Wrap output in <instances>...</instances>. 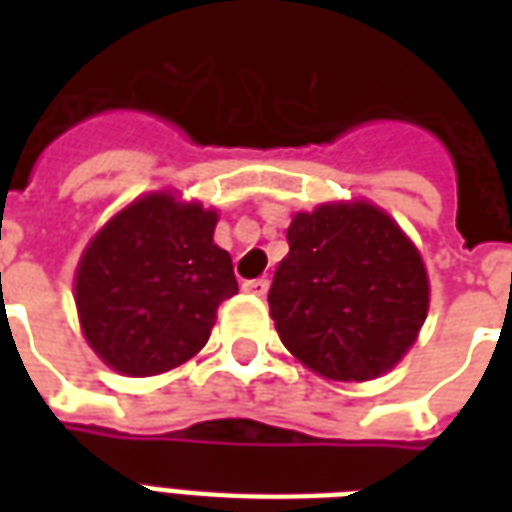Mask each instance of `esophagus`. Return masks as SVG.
Instances as JSON below:
<instances>
[{
  "label": "esophagus",
  "mask_w": 512,
  "mask_h": 512,
  "mask_svg": "<svg viewBox=\"0 0 512 512\" xmlns=\"http://www.w3.org/2000/svg\"><path fill=\"white\" fill-rule=\"evenodd\" d=\"M241 288H244L246 293H252V296H266V293H268V279H246Z\"/></svg>",
  "instance_id": "1"
}]
</instances>
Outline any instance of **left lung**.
<instances>
[{
    "instance_id": "1",
    "label": "left lung",
    "mask_w": 512,
    "mask_h": 512,
    "mask_svg": "<svg viewBox=\"0 0 512 512\" xmlns=\"http://www.w3.org/2000/svg\"><path fill=\"white\" fill-rule=\"evenodd\" d=\"M268 307L279 340L334 381H370L406 356L428 318V271L397 222L365 200L296 213Z\"/></svg>"
}]
</instances>
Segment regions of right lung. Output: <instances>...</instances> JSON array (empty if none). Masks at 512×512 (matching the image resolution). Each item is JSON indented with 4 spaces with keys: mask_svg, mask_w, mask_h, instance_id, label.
Segmentation results:
<instances>
[{
    "mask_svg": "<svg viewBox=\"0 0 512 512\" xmlns=\"http://www.w3.org/2000/svg\"><path fill=\"white\" fill-rule=\"evenodd\" d=\"M216 222L200 202L153 191L95 233L73 290L84 337L112 370L158 376L208 343L219 304L238 293Z\"/></svg>",
    "mask_w": 512,
    "mask_h": 512,
    "instance_id": "obj_1",
    "label": "right lung"
}]
</instances>
